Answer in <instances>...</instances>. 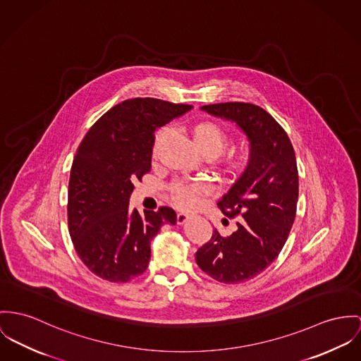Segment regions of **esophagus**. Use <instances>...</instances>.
<instances>
[{
  "mask_svg": "<svg viewBox=\"0 0 361 361\" xmlns=\"http://www.w3.org/2000/svg\"><path fill=\"white\" fill-rule=\"evenodd\" d=\"M190 220V216L187 213H177V224L183 225Z\"/></svg>",
  "mask_w": 361,
  "mask_h": 361,
  "instance_id": "34e87169",
  "label": "esophagus"
}]
</instances>
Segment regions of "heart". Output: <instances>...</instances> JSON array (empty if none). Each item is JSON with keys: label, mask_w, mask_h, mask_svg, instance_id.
<instances>
[{"label": "heart", "mask_w": 361, "mask_h": 361, "mask_svg": "<svg viewBox=\"0 0 361 361\" xmlns=\"http://www.w3.org/2000/svg\"><path fill=\"white\" fill-rule=\"evenodd\" d=\"M167 132H169V129L164 128L155 136V141H154L155 152H157L158 147L161 145V142L166 137ZM191 135H192V140H194L197 149L202 154H209V155L219 154L228 141L226 130L222 128L221 125L212 122V121H204V122L195 125L191 130ZM249 151L246 148H240V149L229 151L222 158L221 162L229 173L235 174V173H240L242 170H245V167L247 166V164H249ZM206 192H207V187L202 183H194L190 185L177 184L173 188V194H174L177 203L184 207L194 206L195 203L197 202L199 196L206 194Z\"/></svg>", "instance_id": "b5f03b06"}]
</instances>
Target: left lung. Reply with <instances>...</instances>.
<instances>
[{
	"label": "left lung",
	"instance_id": "1",
	"mask_svg": "<svg viewBox=\"0 0 361 361\" xmlns=\"http://www.w3.org/2000/svg\"><path fill=\"white\" fill-rule=\"evenodd\" d=\"M200 110L235 123L249 140L247 166L217 202L226 217L242 219L228 238L214 229L195 257L209 276L242 283L268 268L288 238L298 200L295 152L283 128L258 106L236 102Z\"/></svg>",
	"mask_w": 361,
	"mask_h": 361
}]
</instances>
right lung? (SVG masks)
<instances>
[{
    "mask_svg": "<svg viewBox=\"0 0 361 361\" xmlns=\"http://www.w3.org/2000/svg\"><path fill=\"white\" fill-rule=\"evenodd\" d=\"M192 106L159 99H130L106 112L86 133L68 183V229L81 261L96 276L125 283L141 275L151 240L164 224L176 225L170 207H129L133 181L151 170L155 132Z\"/></svg>",
    "mask_w": 361,
    "mask_h": 361,
    "instance_id": "1",
    "label": "right lung"
}]
</instances>
